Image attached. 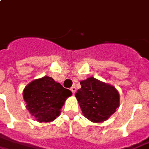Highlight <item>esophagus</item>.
<instances>
[{"mask_svg": "<svg viewBox=\"0 0 149 149\" xmlns=\"http://www.w3.org/2000/svg\"><path fill=\"white\" fill-rule=\"evenodd\" d=\"M70 90H71V92H72L73 93H75V92H76V88L74 86H73L70 88Z\"/></svg>", "mask_w": 149, "mask_h": 149, "instance_id": "obj_1", "label": "esophagus"}]
</instances>
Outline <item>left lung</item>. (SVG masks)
I'll return each instance as SVG.
<instances>
[{"label":"left lung","instance_id":"obj_1","mask_svg":"<svg viewBox=\"0 0 149 149\" xmlns=\"http://www.w3.org/2000/svg\"><path fill=\"white\" fill-rule=\"evenodd\" d=\"M75 93L84 116L93 123H102L114 114L120 106L117 89L93 77L80 82Z\"/></svg>","mask_w":149,"mask_h":149}]
</instances>
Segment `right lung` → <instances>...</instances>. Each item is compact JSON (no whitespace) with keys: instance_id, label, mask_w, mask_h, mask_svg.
Listing matches in <instances>:
<instances>
[{"instance_id":"add662e5","label":"right lung","mask_w":149,"mask_h":149,"mask_svg":"<svg viewBox=\"0 0 149 149\" xmlns=\"http://www.w3.org/2000/svg\"><path fill=\"white\" fill-rule=\"evenodd\" d=\"M71 95V91L49 76L33 80L23 91L26 108L40 123H50L58 117L65 102Z\"/></svg>"}]
</instances>
